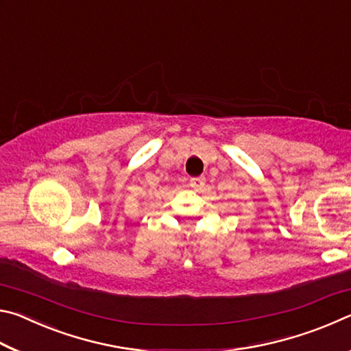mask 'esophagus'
I'll use <instances>...</instances> for the list:
<instances>
[{
    "mask_svg": "<svg viewBox=\"0 0 351 351\" xmlns=\"http://www.w3.org/2000/svg\"><path fill=\"white\" fill-rule=\"evenodd\" d=\"M206 178L204 176H197V178H190V186L193 189H201L204 186Z\"/></svg>",
    "mask_w": 351,
    "mask_h": 351,
    "instance_id": "1",
    "label": "esophagus"
}]
</instances>
